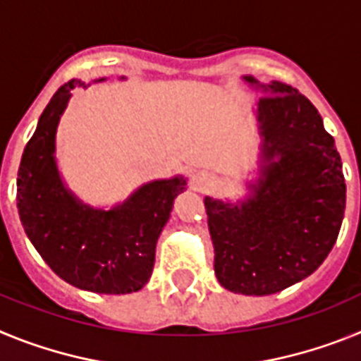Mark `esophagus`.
Returning a JSON list of instances; mask_svg holds the SVG:
<instances>
[{
  "label": "esophagus",
  "instance_id": "1",
  "mask_svg": "<svg viewBox=\"0 0 361 361\" xmlns=\"http://www.w3.org/2000/svg\"><path fill=\"white\" fill-rule=\"evenodd\" d=\"M191 186H193L195 191H208L209 188L213 186V178L209 177L208 173L200 171V173L193 175V178H191Z\"/></svg>",
  "mask_w": 361,
  "mask_h": 361
}]
</instances>
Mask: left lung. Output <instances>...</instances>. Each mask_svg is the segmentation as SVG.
Masks as SVG:
<instances>
[{"label":"left lung","instance_id":"8db88e82","mask_svg":"<svg viewBox=\"0 0 361 361\" xmlns=\"http://www.w3.org/2000/svg\"><path fill=\"white\" fill-rule=\"evenodd\" d=\"M258 88L260 177L233 204L206 197L220 286L238 295H273L307 279L333 250L345 213V178L320 114L291 85Z\"/></svg>","mask_w":361,"mask_h":361}]
</instances>
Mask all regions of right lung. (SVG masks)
Here are the masks:
<instances>
[{
    "label": "right lung",
    "mask_w": 361,
    "mask_h": 361,
    "mask_svg": "<svg viewBox=\"0 0 361 361\" xmlns=\"http://www.w3.org/2000/svg\"><path fill=\"white\" fill-rule=\"evenodd\" d=\"M75 86L86 88L72 79L54 94L25 146L16 197L19 219L59 279L85 291L126 295L152 276L159 235L188 183L173 177L142 184L108 212L81 202L65 186L56 162L57 124Z\"/></svg>",
    "instance_id": "1"
}]
</instances>
